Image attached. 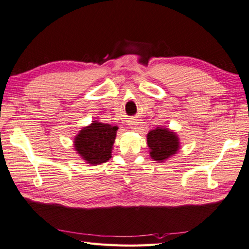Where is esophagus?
Returning a JSON list of instances; mask_svg holds the SVG:
<instances>
[{
    "mask_svg": "<svg viewBox=\"0 0 249 249\" xmlns=\"http://www.w3.org/2000/svg\"><path fill=\"white\" fill-rule=\"evenodd\" d=\"M129 125H130V128L132 130H136V129L139 128V124H138V121H136V120L129 121Z\"/></svg>",
    "mask_w": 249,
    "mask_h": 249,
    "instance_id": "obj_1",
    "label": "esophagus"
}]
</instances>
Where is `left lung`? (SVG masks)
Here are the masks:
<instances>
[{
	"label": "left lung",
	"mask_w": 249,
	"mask_h": 249,
	"mask_svg": "<svg viewBox=\"0 0 249 249\" xmlns=\"http://www.w3.org/2000/svg\"><path fill=\"white\" fill-rule=\"evenodd\" d=\"M146 138L150 158L159 163L178 153L180 148V141L176 132L164 126H157L150 130Z\"/></svg>",
	"instance_id": "left-lung-1"
}]
</instances>
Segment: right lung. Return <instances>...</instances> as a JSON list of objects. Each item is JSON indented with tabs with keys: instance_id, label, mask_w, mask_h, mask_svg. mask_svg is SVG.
<instances>
[{
	"instance_id": "right-lung-1",
	"label": "right lung",
	"mask_w": 249,
	"mask_h": 249,
	"mask_svg": "<svg viewBox=\"0 0 249 249\" xmlns=\"http://www.w3.org/2000/svg\"><path fill=\"white\" fill-rule=\"evenodd\" d=\"M118 126L93 120L74 138V148L80 158L90 165H98L111 158Z\"/></svg>"
}]
</instances>
